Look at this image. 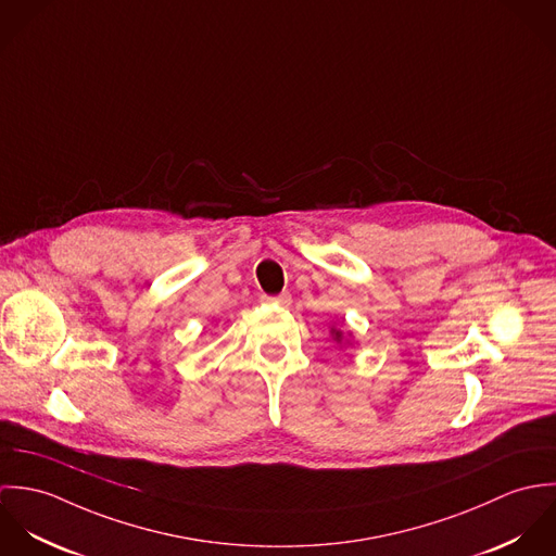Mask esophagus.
<instances>
[{"label":"esophagus","instance_id":"1","mask_svg":"<svg viewBox=\"0 0 556 556\" xmlns=\"http://www.w3.org/2000/svg\"><path fill=\"white\" fill-rule=\"evenodd\" d=\"M263 302L267 304H278V306H289L291 304V293H280V295H274V298H263Z\"/></svg>","mask_w":556,"mask_h":556}]
</instances>
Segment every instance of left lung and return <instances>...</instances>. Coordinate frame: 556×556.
<instances>
[{"instance_id":"1","label":"left lung","mask_w":556,"mask_h":556,"mask_svg":"<svg viewBox=\"0 0 556 556\" xmlns=\"http://www.w3.org/2000/svg\"><path fill=\"white\" fill-rule=\"evenodd\" d=\"M333 333H336V340H340V338H342V333H340L338 329H333Z\"/></svg>"}]
</instances>
